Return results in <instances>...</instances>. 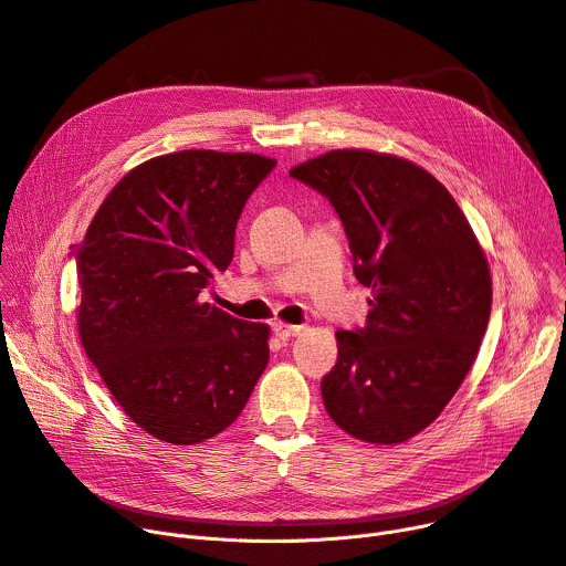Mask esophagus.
Segmentation results:
<instances>
[{
    "instance_id": "obj_1",
    "label": "esophagus",
    "mask_w": 566,
    "mask_h": 566,
    "mask_svg": "<svg viewBox=\"0 0 566 566\" xmlns=\"http://www.w3.org/2000/svg\"><path fill=\"white\" fill-rule=\"evenodd\" d=\"M272 328H274V334H276L281 340H287V338H294V336L302 334V326L285 324V322H274Z\"/></svg>"
}]
</instances>
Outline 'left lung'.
I'll use <instances>...</instances> for the list:
<instances>
[{"instance_id": "obj_1", "label": "left lung", "mask_w": 566, "mask_h": 566, "mask_svg": "<svg viewBox=\"0 0 566 566\" xmlns=\"http://www.w3.org/2000/svg\"><path fill=\"white\" fill-rule=\"evenodd\" d=\"M290 176L334 206L354 276L373 290L365 326L338 331L324 407L347 434L402 443L434 422L469 375L491 315V276L450 191L420 166L331 150Z\"/></svg>"}]
</instances>
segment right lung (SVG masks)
I'll list each match as a JSON object with an SVG mask.
<instances>
[{
	"label": "right lung",
	"instance_id": "add662e5",
	"mask_svg": "<svg viewBox=\"0 0 566 566\" xmlns=\"http://www.w3.org/2000/svg\"><path fill=\"white\" fill-rule=\"evenodd\" d=\"M276 161L180 150L132 169L71 258L80 338L123 411L174 446L238 420L270 360L268 324L201 304L235 253V228Z\"/></svg>",
	"mask_w": 566,
	"mask_h": 566
}]
</instances>
